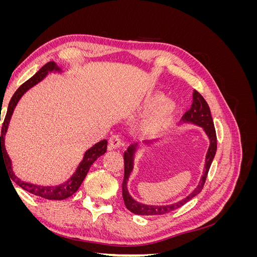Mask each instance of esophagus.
I'll return each mask as SVG.
<instances>
[{
	"mask_svg": "<svg viewBox=\"0 0 257 257\" xmlns=\"http://www.w3.org/2000/svg\"><path fill=\"white\" fill-rule=\"evenodd\" d=\"M122 144H123L122 138L118 134H114L109 138V145L112 149H116V148H119Z\"/></svg>",
	"mask_w": 257,
	"mask_h": 257,
	"instance_id": "obj_1",
	"label": "esophagus"
}]
</instances>
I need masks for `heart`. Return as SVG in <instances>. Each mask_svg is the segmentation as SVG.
<instances>
[{
  "instance_id": "obj_1",
  "label": "heart",
  "mask_w": 257,
  "mask_h": 257,
  "mask_svg": "<svg viewBox=\"0 0 257 257\" xmlns=\"http://www.w3.org/2000/svg\"><path fill=\"white\" fill-rule=\"evenodd\" d=\"M164 96L161 94H155L146 99L144 103L145 110L154 109L145 120V126L148 130H158L172 118L176 106L172 100H164Z\"/></svg>"
}]
</instances>
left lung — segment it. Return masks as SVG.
Segmentation results:
<instances>
[{"label": "left lung", "mask_w": 257, "mask_h": 257, "mask_svg": "<svg viewBox=\"0 0 257 257\" xmlns=\"http://www.w3.org/2000/svg\"><path fill=\"white\" fill-rule=\"evenodd\" d=\"M193 104L192 107L190 108V110L186 111L184 115L182 116L183 121H188V122H193L197 124V125L204 127L205 132L207 133L209 139H210V147L207 152V157H206V164H205V169H204V175L201 177L199 184L197 185V188L194 190L188 197H185L184 199L178 201L176 204L169 205V206H147L137 203L136 200L131 197V195L127 192L126 189V182L127 179L130 177V174L133 169V160H134V151H135V145H132L128 147L127 151L124 152V179H123V183H122V196L124 200V205L130 210L131 212H133L135 214H141V215H161V214H165L168 212H172L174 210L182 207L184 204L188 203L189 200H191L194 196H196L200 191L203 190L204 184L206 182L207 175L209 172V168L211 166V163L213 161V158L215 155L216 151V134H215V128H214V124L212 121V116L211 112H210L209 106L203 95L200 94L198 91H194L193 93Z\"/></svg>", "instance_id": "8db88e82"}]
</instances>
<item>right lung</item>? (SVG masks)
Listing matches in <instances>:
<instances>
[{
	"label": "right lung",
	"mask_w": 257,
	"mask_h": 257,
	"mask_svg": "<svg viewBox=\"0 0 257 257\" xmlns=\"http://www.w3.org/2000/svg\"><path fill=\"white\" fill-rule=\"evenodd\" d=\"M53 69H59V68L56 64H54V62H48V63L45 64L33 77H31L29 80H27L25 83H22L18 88V90L14 93V95L11 98V102L9 104V108H7V112H6V115L4 118V122H3L2 130H1L0 165H1V163H3L7 169V172H9V175H10L12 180H14L15 182H16V184L21 186L23 190L30 192L31 194H33V195L40 196V197L49 199V200H62V199H65L69 196H72L73 194L79 189V186L82 183L85 176H87L91 165L100 157V155H103L106 152V150H107L106 139L97 143L96 145L93 146L91 149H89L87 152H85L82 162L79 164L78 168H77L76 173L72 176V178L69 179L68 181H66L65 183L58 185V186H41V185H35L32 183L21 181L20 179H18L13 173L11 160L9 158V155H7V152L5 150V146H4V136L6 134V131H7V127H9V123L12 118L13 111L15 109V107H16L18 100L30 88H32L33 85H35L36 83L43 80L45 78V76L47 75V73L50 71H53Z\"/></svg>",
	"instance_id": "right-lung-1"
}]
</instances>
